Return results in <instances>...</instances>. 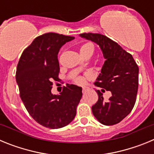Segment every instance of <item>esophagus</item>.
<instances>
[{
	"label": "esophagus",
	"mask_w": 154,
	"mask_h": 154,
	"mask_svg": "<svg viewBox=\"0 0 154 154\" xmlns=\"http://www.w3.org/2000/svg\"><path fill=\"white\" fill-rule=\"evenodd\" d=\"M87 89H87L86 87H83V88H82V92H83V93H84V92H85V91L87 90Z\"/></svg>",
	"instance_id": "esophagus-1"
}]
</instances>
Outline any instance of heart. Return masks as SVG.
Listing matches in <instances>:
<instances>
[{
    "mask_svg": "<svg viewBox=\"0 0 154 154\" xmlns=\"http://www.w3.org/2000/svg\"><path fill=\"white\" fill-rule=\"evenodd\" d=\"M93 51L94 47L92 44H90V43H86V44L82 45L79 48V51L80 53H81V55L84 57L86 55H88L89 53H93ZM74 82L76 84H78V85H82V84H84V82H85V79H84L83 77H82V76H76V77L74 78Z\"/></svg>",
    "mask_w": 154,
    "mask_h": 154,
    "instance_id": "obj_1",
    "label": "heart"
}]
</instances>
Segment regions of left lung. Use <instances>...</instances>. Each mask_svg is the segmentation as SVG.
I'll return each mask as SVG.
<instances>
[{"label":"left lung","instance_id":"obj_1","mask_svg":"<svg viewBox=\"0 0 154 154\" xmlns=\"http://www.w3.org/2000/svg\"><path fill=\"white\" fill-rule=\"evenodd\" d=\"M82 38L99 45L105 61L95 85L112 92L109 101L96 90L97 103L92 106L94 116L106 126L119 123L133 109L139 85V67L131 54L119 45L101 34L83 33Z\"/></svg>","mask_w":154,"mask_h":154}]
</instances>
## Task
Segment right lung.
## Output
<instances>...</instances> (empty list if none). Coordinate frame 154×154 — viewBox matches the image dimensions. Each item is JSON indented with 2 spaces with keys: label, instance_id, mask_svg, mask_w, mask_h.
Masks as SVG:
<instances>
[{
  "label": "right lung",
  "instance_id": "right-lung-1",
  "mask_svg": "<svg viewBox=\"0 0 154 154\" xmlns=\"http://www.w3.org/2000/svg\"><path fill=\"white\" fill-rule=\"evenodd\" d=\"M72 36L46 33L37 37L21 54L16 70L20 96L31 116L42 126L58 129L74 119L82 96V88L64 87L60 95H53V82L59 81L58 51Z\"/></svg>",
  "mask_w": 154,
  "mask_h": 154
}]
</instances>
